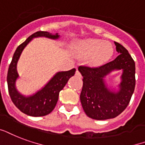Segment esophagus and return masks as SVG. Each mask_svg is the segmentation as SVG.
<instances>
[{
    "instance_id": "34e87169",
    "label": "esophagus",
    "mask_w": 145,
    "mask_h": 145,
    "mask_svg": "<svg viewBox=\"0 0 145 145\" xmlns=\"http://www.w3.org/2000/svg\"><path fill=\"white\" fill-rule=\"evenodd\" d=\"M76 76H78V77H81L82 76L81 73H80V72H79L78 70H76Z\"/></svg>"
}]
</instances>
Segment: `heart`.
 Listing matches in <instances>:
<instances>
[{"label":"heart","instance_id":"1","mask_svg":"<svg viewBox=\"0 0 145 145\" xmlns=\"http://www.w3.org/2000/svg\"><path fill=\"white\" fill-rule=\"evenodd\" d=\"M75 55L80 59H89L93 66L106 63L113 55L114 49L108 42L97 39H86L77 42L74 46Z\"/></svg>","mask_w":145,"mask_h":145}]
</instances>
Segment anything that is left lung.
Instances as JSON below:
<instances>
[{
	"label": "left lung",
	"mask_w": 145,
	"mask_h": 145,
	"mask_svg": "<svg viewBox=\"0 0 145 145\" xmlns=\"http://www.w3.org/2000/svg\"><path fill=\"white\" fill-rule=\"evenodd\" d=\"M118 56L112 62L99 67L80 66L79 71L83 76L80 94L82 106L87 116L95 120L117 117L128 106L135 86V63L128 50L115 42ZM115 70H122L120 89L110 90L104 78Z\"/></svg>",
	"instance_id": "8db88e82"
}]
</instances>
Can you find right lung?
Wrapping results in <instances>:
<instances>
[{
  "mask_svg": "<svg viewBox=\"0 0 145 145\" xmlns=\"http://www.w3.org/2000/svg\"><path fill=\"white\" fill-rule=\"evenodd\" d=\"M50 38L57 40L59 38L58 33L53 34L46 31H37L30 36L17 48L8 69L7 72V86L10 96L15 106L26 115L40 117L46 115L54 109L59 99V94L66 86L68 80L73 76L76 69L64 72H58L48 82L45 86L37 91L35 94L25 96L20 94L16 88V81L19 75L17 73V65L24 49L30 41L36 37Z\"/></svg>",
  "mask_w": 145,
  "mask_h": 145,
  "instance_id": "right-lung-1",
  "label": "right lung"
}]
</instances>
